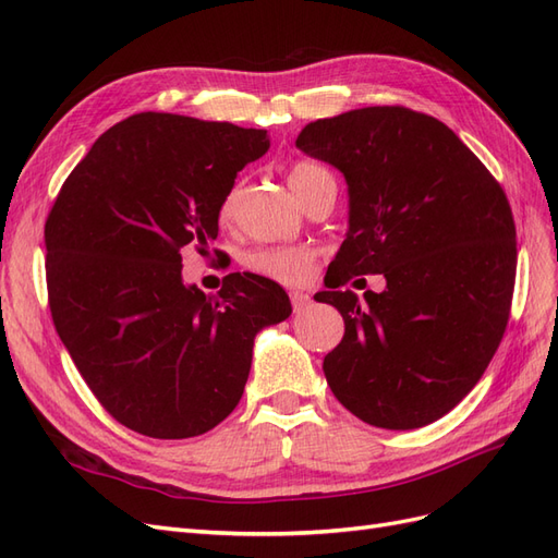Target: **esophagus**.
Instances as JSON below:
<instances>
[{
  "label": "esophagus",
  "instance_id": "1",
  "mask_svg": "<svg viewBox=\"0 0 558 558\" xmlns=\"http://www.w3.org/2000/svg\"><path fill=\"white\" fill-rule=\"evenodd\" d=\"M312 298L307 293L302 291H291V305H293V312H305L310 307Z\"/></svg>",
  "mask_w": 558,
  "mask_h": 558
}]
</instances>
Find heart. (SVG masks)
<instances>
[{"instance_id":"obj_1","label":"heart","mask_w":558,"mask_h":558,"mask_svg":"<svg viewBox=\"0 0 558 558\" xmlns=\"http://www.w3.org/2000/svg\"><path fill=\"white\" fill-rule=\"evenodd\" d=\"M328 172L324 167H318L314 162H295L289 172V181L293 185V191L298 193L300 199H305L307 193L312 191V185L326 177ZM238 197L240 191L238 185L230 189L221 205H218V221L230 223L234 209H238ZM244 267L253 275H260L265 279H272L277 283L286 286H298L302 281H307L314 267V253L305 246H263L256 251H248L244 258Z\"/></svg>"}]
</instances>
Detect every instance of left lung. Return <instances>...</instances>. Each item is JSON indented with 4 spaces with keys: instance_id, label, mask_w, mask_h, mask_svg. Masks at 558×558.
Segmentation results:
<instances>
[{
    "instance_id": "left-lung-1",
    "label": "left lung",
    "mask_w": 558,
    "mask_h": 558,
    "mask_svg": "<svg viewBox=\"0 0 558 558\" xmlns=\"http://www.w3.org/2000/svg\"><path fill=\"white\" fill-rule=\"evenodd\" d=\"M295 146L349 185V232L318 302L344 337L324 359L330 391L365 424L412 430L453 410L480 381L508 326L517 230L482 160L433 116L365 107L305 125ZM384 274L357 302L335 288ZM361 281V279H359Z\"/></svg>"
}]
</instances>
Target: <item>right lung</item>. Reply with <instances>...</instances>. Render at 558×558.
<instances>
[{"label": "right lung", "mask_w": 558, "mask_h": 558, "mask_svg": "<svg viewBox=\"0 0 558 558\" xmlns=\"http://www.w3.org/2000/svg\"><path fill=\"white\" fill-rule=\"evenodd\" d=\"M267 148V130L134 113L93 144L46 218L56 330L134 433L183 440L221 424L244 393L253 337L291 316L265 277L228 275L209 298L181 279V251H207L223 195Z\"/></svg>", "instance_id": "right-lung-1"}]
</instances>
